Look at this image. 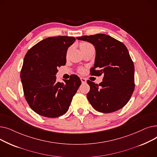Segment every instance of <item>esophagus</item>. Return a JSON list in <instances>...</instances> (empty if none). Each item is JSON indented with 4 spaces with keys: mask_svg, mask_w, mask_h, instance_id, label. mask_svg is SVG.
<instances>
[{
    "mask_svg": "<svg viewBox=\"0 0 157 157\" xmlns=\"http://www.w3.org/2000/svg\"><path fill=\"white\" fill-rule=\"evenodd\" d=\"M80 79H81V83H86V78H83V77H81Z\"/></svg>",
    "mask_w": 157,
    "mask_h": 157,
    "instance_id": "obj_1",
    "label": "esophagus"
}]
</instances>
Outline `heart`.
Returning <instances> with one entry per match:
<instances>
[{
	"label": "heart",
	"mask_w": 157,
	"mask_h": 157,
	"mask_svg": "<svg viewBox=\"0 0 157 157\" xmlns=\"http://www.w3.org/2000/svg\"><path fill=\"white\" fill-rule=\"evenodd\" d=\"M88 45H90V44L88 43H82L80 44V48H81V47H85V46H87ZM83 71H84L83 69H79V72H83Z\"/></svg>",
	"instance_id": "obj_1"
}]
</instances>
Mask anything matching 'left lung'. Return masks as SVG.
I'll return each instance as SVG.
<instances>
[{"mask_svg":"<svg viewBox=\"0 0 157 157\" xmlns=\"http://www.w3.org/2000/svg\"><path fill=\"white\" fill-rule=\"evenodd\" d=\"M78 39L86 40L95 48V64L91 76H101L99 84L90 80L87 98L93 108L101 113H113L123 108L135 88L134 65L125 45L104 34L83 36Z\"/></svg>","mask_w":157,"mask_h":157,"instance_id":"left-lung-1","label":"left lung"}]
</instances>
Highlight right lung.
I'll return each mask as SVG.
<instances>
[{"label": "right lung", "mask_w": 157, "mask_h": 157, "mask_svg": "<svg viewBox=\"0 0 157 157\" xmlns=\"http://www.w3.org/2000/svg\"><path fill=\"white\" fill-rule=\"evenodd\" d=\"M74 37H48L32 46L25 56L20 78L25 98L30 108L41 116L57 118L67 112L81 84L72 74L63 83L56 81L58 68L66 63Z\"/></svg>", "instance_id": "add662e5"}]
</instances>
